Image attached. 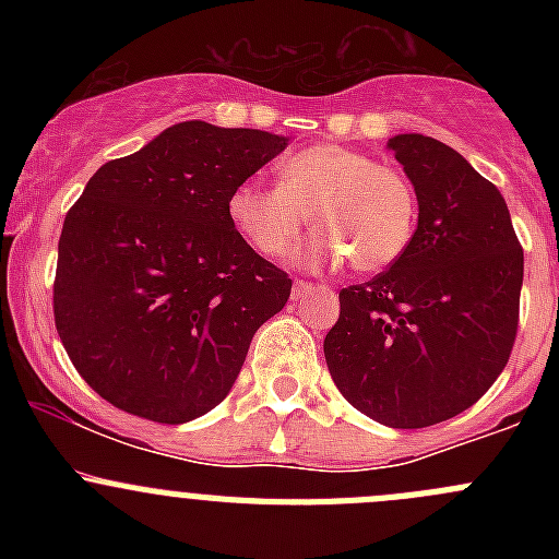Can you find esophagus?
I'll list each match as a JSON object with an SVG mask.
<instances>
[{
	"label": "esophagus",
	"instance_id": "34e87169",
	"mask_svg": "<svg viewBox=\"0 0 559 559\" xmlns=\"http://www.w3.org/2000/svg\"><path fill=\"white\" fill-rule=\"evenodd\" d=\"M311 289L313 284H308V281H295V286H292V300H300V297L308 295Z\"/></svg>",
	"mask_w": 559,
	"mask_h": 559
}]
</instances>
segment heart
<instances>
[{
	"mask_svg": "<svg viewBox=\"0 0 559 559\" xmlns=\"http://www.w3.org/2000/svg\"><path fill=\"white\" fill-rule=\"evenodd\" d=\"M235 229L264 257H286L311 218V267L346 259L354 273L392 267L416 233L419 197L394 167L346 145H313L278 167V186L246 180L227 202Z\"/></svg>",
	"mask_w": 559,
	"mask_h": 559,
	"instance_id": "b5f03b06",
	"label": "heart"
}]
</instances>
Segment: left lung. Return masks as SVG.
Segmentation results:
<instances>
[{
	"label": "left lung",
	"mask_w": 559,
	"mask_h": 559,
	"mask_svg": "<svg viewBox=\"0 0 559 559\" xmlns=\"http://www.w3.org/2000/svg\"><path fill=\"white\" fill-rule=\"evenodd\" d=\"M419 197L408 251L341 289L324 359L343 397L397 430L447 421L503 373L520 326L524 253L498 186L425 134L389 140Z\"/></svg>",
	"instance_id": "8db88e82"
}]
</instances>
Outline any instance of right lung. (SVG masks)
<instances>
[{
  "instance_id": "right-lung-1",
  "label": "right lung",
  "mask_w": 559,
  "mask_h": 559,
  "mask_svg": "<svg viewBox=\"0 0 559 559\" xmlns=\"http://www.w3.org/2000/svg\"><path fill=\"white\" fill-rule=\"evenodd\" d=\"M286 143L183 121L92 175L61 227L53 319L107 403L183 425L227 397L253 332L292 292L235 229L227 202Z\"/></svg>"
}]
</instances>
